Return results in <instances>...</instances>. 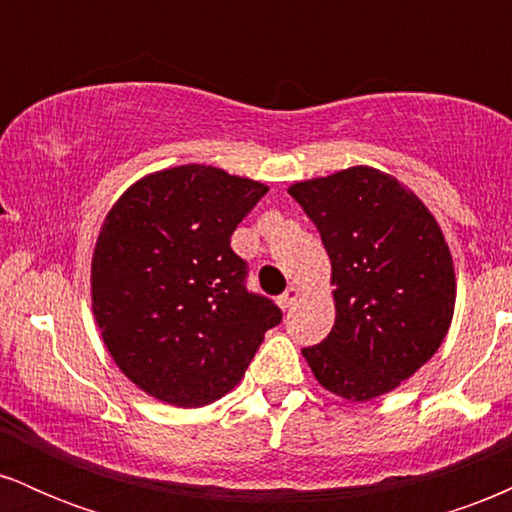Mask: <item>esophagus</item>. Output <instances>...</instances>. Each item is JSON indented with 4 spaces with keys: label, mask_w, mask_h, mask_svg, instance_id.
Segmentation results:
<instances>
[{
    "label": "esophagus",
    "mask_w": 512,
    "mask_h": 512,
    "mask_svg": "<svg viewBox=\"0 0 512 512\" xmlns=\"http://www.w3.org/2000/svg\"><path fill=\"white\" fill-rule=\"evenodd\" d=\"M298 296H301V293H298L296 286H289V289H286L284 293H281L279 301H276V303H279V308H281V310H289L291 305L298 301Z\"/></svg>",
    "instance_id": "34e87169"
}]
</instances>
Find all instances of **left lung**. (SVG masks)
<instances>
[{
	"instance_id": "8db88e82",
	"label": "left lung",
	"mask_w": 512,
	"mask_h": 512,
	"mask_svg": "<svg viewBox=\"0 0 512 512\" xmlns=\"http://www.w3.org/2000/svg\"><path fill=\"white\" fill-rule=\"evenodd\" d=\"M289 195L332 262V332L303 356L317 383L351 402L395 390L438 351L455 310V269L431 211L368 166L296 182Z\"/></svg>"
}]
</instances>
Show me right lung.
Masks as SVG:
<instances>
[{
  "mask_svg": "<svg viewBox=\"0 0 512 512\" xmlns=\"http://www.w3.org/2000/svg\"><path fill=\"white\" fill-rule=\"evenodd\" d=\"M269 187L178 166L134 182L105 216L91 298L117 368L146 395L204 407L240 383L281 310L245 286L231 236Z\"/></svg>",
  "mask_w": 512,
  "mask_h": 512,
  "instance_id": "1",
  "label": "right lung"
}]
</instances>
